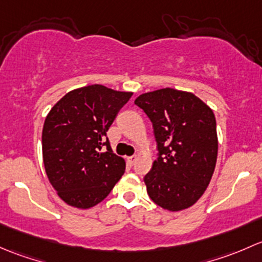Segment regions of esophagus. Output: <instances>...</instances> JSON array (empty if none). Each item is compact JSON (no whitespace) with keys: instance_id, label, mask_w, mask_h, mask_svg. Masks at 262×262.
I'll return each instance as SVG.
<instances>
[{"instance_id":"obj_1","label":"esophagus","mask_w":262,"mask_h":262,"mask_svg":"<svg viewBox=\"0 0 262 262\" xmlns=\"http://www.w3.org/2000/svg\"><path fill=\"white\" fill-rule=\"evenodd\" d=\"M127 161H128V164H130V165H134L135 161H136V156H135V155L128 156V158H127Z\"/></svg>"}]
</instances>
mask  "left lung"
<instances>
[{
  "label": "left lung",
  "mask_w": 262,
  "mask_h": 262,
  "mask_svg": "<svg viewBox=\"0 0 262 262\" xmlns=\"http://www.w3.org/2000/svg\"><path fill=\"white\" fill-rule=\"evenodd\" d=\"M135 104L150 118L158 150L144 178L151 201L168 211L193 206L215 168L214 113L194 94L172 88L141 94Z\"/></svg>",
  "instance_id": "8db88e82"
}]
</instances>
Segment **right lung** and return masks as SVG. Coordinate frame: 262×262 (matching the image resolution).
Returning a JSON list of instances; mask_svg holds the SVG:
<instances>
[{
    "label": "right lung",
    "instance_id": "right-lung-1",
    "mask_svg": "<svg viewBox=\"0 0 262 262\" xmlns=\"http://www.w3.org/2000/svg\"><path fill=\"white\" fill-rule=\"evenodd\" d=\"M131 96L101 84L88 85L67 93L45 118V171L69 206H96L125 172V160L113 154L107 131Z\"/></svg>",
    "mask_w": 262,
    "mask_h": 262
}]
</instances>
